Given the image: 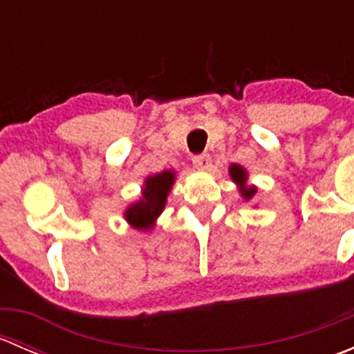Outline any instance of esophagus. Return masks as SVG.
I'll list each match as a JSON object with an SVG mask.
<instances>
[{"label":"esophagus","mask_w":354,"mask_h":354,"mask_svg":"<svg viewBox=\"0 0 354 354\" xmlns=\"http://www.w3.org/2000/svg\"><path fill=\"white\" fill-rule=\"evenodd\" d=\"M194 166L200 171H209L210 169V157L207 154L195 156L194 157Z\"/></svg>","instance_id":"34e87169"}]
</instances>
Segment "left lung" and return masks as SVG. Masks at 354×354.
<instances>
[{
	"label": "left lung",
	"mask_w": 354,
	"mask_h": 354,
	"mask_svg": "<svg viewBox=\"0 0 354 354\" xmlns=\"http://www.w3.org/2000/svg\"><path fill=\"white\" fill-rule=\"evenodd\" d=\"M230 176L231 180L236 183L238 192H240L241 198H243L245 202H250V200L255 197L257 187L255 185H248V171H246L243 166H240V164H231Z\"/></svg>",
	"instance_id": "1"
}]
</instances>
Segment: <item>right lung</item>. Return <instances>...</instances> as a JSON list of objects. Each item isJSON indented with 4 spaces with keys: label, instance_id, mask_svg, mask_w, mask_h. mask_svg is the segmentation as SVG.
<instances>
[{
    "label": "right lung",
    "instance_id": "1",
    "mask_svg": "<svg viewBox=\"0 0 354 354\" xmlns=\"http://www.w3.org/2000/svg\"><path fill=\"white\" fill-rule=\"evenodd\" d=\"M174 181H176V171L174 169L149 174L142 185L140 197L124 209V221L137 231L147 233V231L154 230L157 219L166 209L167 195L173 190Z\"/></svg>",
    "mask_w": 354,
    "mask_h": 354
}]
</instances>
